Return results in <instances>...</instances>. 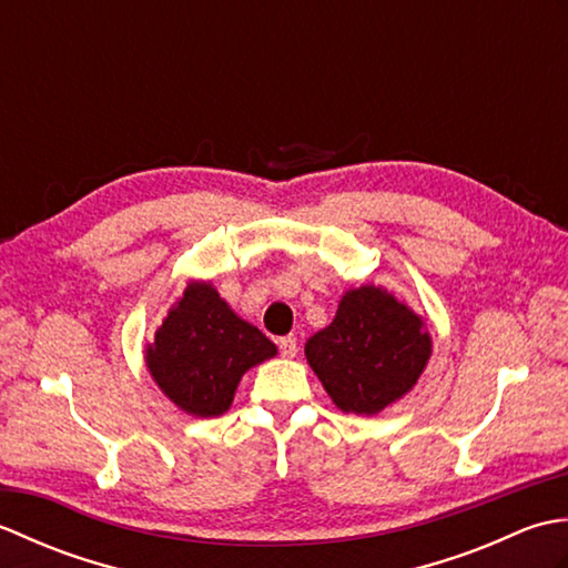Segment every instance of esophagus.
<instances>
[{
    "mask_svg": "<svg viewBox=\"0 0 568 568\" xmlns=\"http://www.w3.org/2000/svg\"><path fill=\"white\" fill-rule=\"evenodd\" d=\"M277 348H281V354L285 358H293V356H297V339L293 334H287V336H283V339H277Z\"/></svg>",
    "mask_w": 568,
    "mask_h": 568,
    "instance_id": "34e87169",
    "label": "esophagus"
}]
</instances>
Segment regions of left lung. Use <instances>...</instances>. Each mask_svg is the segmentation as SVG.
<instances>
[{"label":"left lung","instance_id":"left-lung-1","mask_svg":"<svg viewBox=\"0 0 568 568\" xmlns=\"http://www.w3.org/2000/svg\"><path fill=\"white\" fill-rule=\"evenodd\" d=\"M305 356L342 413L373 417L415 388L432 336L405 300L361 285L342 295L329 327L310 336Z\"/></svg>","mask_w":568,"mask_h":568}]
</instances>
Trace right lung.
I'll use <instances>...</instances> for the list:
<instances>
[{
	"label": "right lung",
	"mask_w": 568,
	"mask_h": 568,
	"mask_svg": "<svg viewBox=\"0 0 568 568\" xmlns=\"http://www.w3.org/2000/svg\"><path fill=\"white\" fill-rule=\"evenodd\" d=\"M275 354L268 336L241 320L210 281L187 283L143 348L153 383L192 417L224 415L244 373Z\"/></svg>",
	"instance_id": "right-lung-1"
}]
</instances>
